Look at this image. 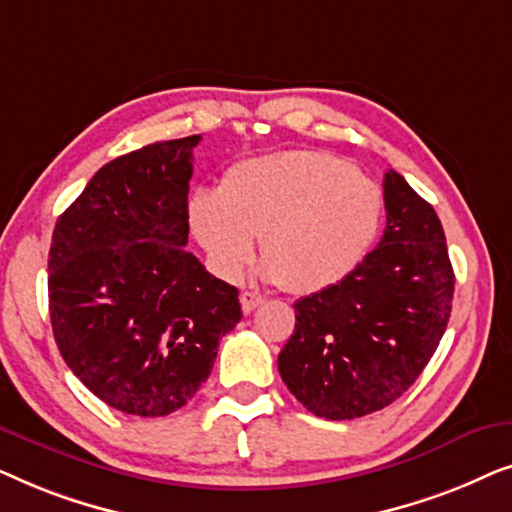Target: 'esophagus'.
I'll use <instances>...</instances> for the list:
<instances>
[{
  "label": "esophagus",
  "mask_w": 512,
  "mask_h": 512,
  "mask_svg": "<svg viewBox=\"0 0 512 512\" xmlns=\"http://www.w3.org/2000/svg\"><path fill=\"white\" fill-rule=\"evenodd\" d=\"M263 296L261 293H254V291H242L240 293V305H242V312L244 314H249V312H254L258 305L263 303Z\"/></svg>",
  "instance_id": "obj_1"
}]
</instances>
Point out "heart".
<instances>
[{
    "label": "heart",
    "mask_w": 512,
    "mask_h": 512,
    "mask_svg": "<svg viewBox=\"0 0 512 512\" xmlns=\"http://www.w3.org/2000/svg\"><path fill=\"white\" fill-rule=\"evenodd\" d=\"M188 219L223 277H242L263 237L268 275L291 293H317L359 268L380 235L384 198L347 160L284 151L230 167L219 193L193 195Z\"/></svg>",
    "instance_id": "heart-1"
}]
</instances>
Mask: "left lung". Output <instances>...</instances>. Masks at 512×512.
Returning <instances> with one entry per match:
<instances>
[{
  "instance_id": "1",
  "label": "left lung",
  "mask_w": 512,
  "mask_h": 512,
  "mask_svg": "<svg viewBox=\"0 0 512 512\" xmlns=\"http://www.w3.org/2000/svg\"><path fill=\"white\" fill-rule=\"evenodd\" d=\"M387 228L352 275L300 298L279 375L317 417L356 419L394 403L431 361L452 312L454 272L429 202L384 174Z\"/></svg>"
}]
</instances>
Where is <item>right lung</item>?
<instances>
[{
  "label": "right lung",
  "instance_id": "add662e5",
  "mask_svg": "<svg viewBox=\"0 0 512 512\" xmlns=\"http://www.w3.org/2000/svg\"><path fill=\"white\" fill-rule=\"evenodd\" d=\"M200 135L111 160L55 223L48 310L69 370L111 408L165 417L212 373L242 319L237 289L188 242V181Z\"/></svg>",
  "mask_w": 512,
  "mask_h": 512
}]
</instances>
